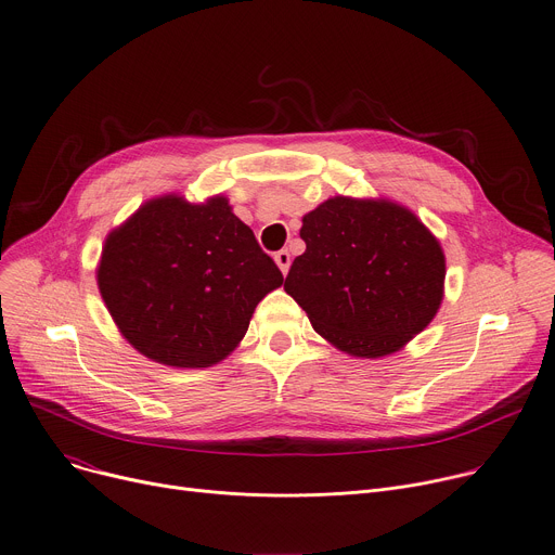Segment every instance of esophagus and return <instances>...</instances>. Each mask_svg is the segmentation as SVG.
I'll return each mask as SVG.
<instances>
[{"label": "esophagus", "mask_w": 555, "mask_h": 555, "mask_svg": "<svg viewBox=\"0 0 555 555\" xmlns=\"http://www.w3.org/2000/svg\"><path fill=\"white\" fill-rule=\"evenodd\" d=\"M274 261H276L279 270H281L283 274H287V270H289V263H292V259H289V251H287V249H279L276 255H274Z\"/></svg>", "instance_id": "34e87169"}]
</instances>
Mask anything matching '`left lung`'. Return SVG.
Masks as SVG:
<instances>
[{"instance_id":"left-lung-1","label":"left lung","mask_w":555,"mask_h":555,"mask_svg":"<svg viewBox=\"0 0 555 555\" xmlns=\"http://www.w3.org/2000/svg\"><path fill=\"white\" fill-rule=\"evenodd\" d=\"M300 238L306 251L283 287L345 354L389 357L440 310V241L396 201L332 196L304 217Z\"/></svg>"}]
</instances>
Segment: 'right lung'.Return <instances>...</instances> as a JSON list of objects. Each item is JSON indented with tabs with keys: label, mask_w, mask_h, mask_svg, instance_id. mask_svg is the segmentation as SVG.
<instances>
[{
	"label": "right lung",
	"mask_w": 555,
	"mask_h": 555,
	"mask_svg": "<svg viewBox=\"0 0 555 555\" xmlns=\"http://www.w3.org/2000/svg\"><path fill=\"white\" fill-rule=\"evenodd\" d=\"M283 274L217 194L145 201L111 230L96 285L121 336L150 361L212 367L241 343Z\"/></svg>",
	"instance_id": "1"
}]
</instances>
